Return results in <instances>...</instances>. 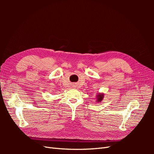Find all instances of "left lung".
Wrapping results in <instances>:
<instances>
[{
	"mask_svg": "<svg viewBox=\"0 0 154 154\" xmlns=\"http://www.w3.org/2000/svg\"><path fill=\"white\" fill-rule=\"evenodd\" d=\"M97 102L101 101L102 100H103V94H98V95H97Z\"/></svg>",
	"mask_w": 154,
	"mask_h": 154,
	"instance_id": "left-lung-1",
	"label": "left lung"
}]
</instances>
